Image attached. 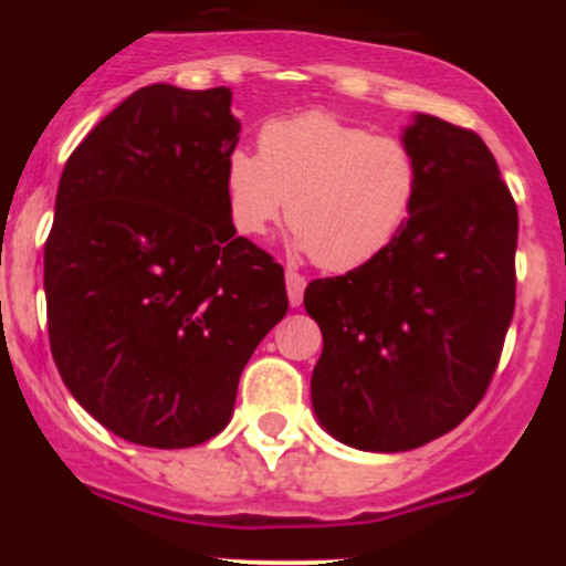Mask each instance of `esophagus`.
I'll return each instance as SVG.
<instances>
[{
    "label": "esophagus",
    "mask_w": 566,
    "mask_h": 566,
    "mask_svg": "<svg viewBox=\"0 0 566 566\" xmlns=\"http://www.w3.org/2000/svg\"><path fill=\"white\" fill-rule=\"evenodd\" d=\"M284 282H287V298H290V304L301 306V301H304L306 279L301 276L298 271H293V268H287V273H284Z\"/></svg>",
    "instance_id": "1"
}]
</instances>
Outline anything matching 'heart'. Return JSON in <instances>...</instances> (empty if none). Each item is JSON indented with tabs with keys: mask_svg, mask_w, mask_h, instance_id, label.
Masks as SVG:
<instances>
[{
	"mask_svg": "<svg viewBox=\"0 0 566 566\" xmlns=\"http://www.w3.org/2000/svg\"><path fill=\"white\" fill-rule=\"evenodd\" d=\"M421 188L413 147L331 112L260 128V153L224 158L227 213L238 235L262 238L284 216L295 241L328 271H353L391 247ZM291 210H286V202Z\"/></svg>",
	"mask_w": 566,
	"mask_h": 566,
	"instance_id": "b5f03b06",
	"label": "heart"
}]
</instances>
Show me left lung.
Returning <instances> with one entry per match:
<instances>
[{
  "label": "left lung",
  "mask_w": 566,
  "mask_h": 566,
  "mask_svg": "<svg viewBox=\"0 0 566 566\" xmlns=\"http://www.w3.org/2000/svg\"><path fill=\"white\" fill-rule=\"evenodd\" d=\"M421 167L408 224L384 254L304 293L323 331L312 408L361 452H408L479 405L515 312L517 208L479 134L416 114Z\"/></svg>",
  "instance_id": "obj_1"
}]
</instances>
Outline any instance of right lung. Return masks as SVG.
<instances>
[{
  "mask_svg": "<svg viewBox=\"0 0 566 566\" xmlns=\"http://www.w3.org/2000/svg\"><path fill=\"white\" fill-rule=\"evenodd\" d=\"M227 87L150 84L71 153L43 251L49 342L76 402L114 436L186 449L232 419L238 380L287 315L284 268L235 235Z\"/></svg>",
  "mask_w": 566,
  "mask_h": 566,
  "instance_id": "1",
  "label": "right lung"
}]
</instances>
